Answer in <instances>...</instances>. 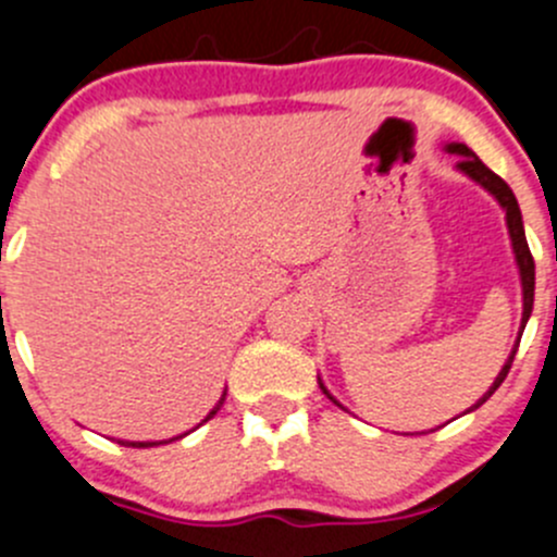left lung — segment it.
I'll return each instance as SVG.
<instances>
[{
    "label": "left lung",
    "mask_w": 557,
    "mask_h": 557,
    "mask_svg": "<svg viewBox=\"0 0 557 557\" xmlns=\"http://www.w3.org/2000/svg\"><path fill=\"white\" fill-rule=\"evenodd\" d=\"M447 151L449 153H460L458 168L463 170L468 178H473V181H476V184H482L484 189H487L490 195H493L495 200L500 202V208H504V211H506V224H509V235H511V249H515L517 268H520V278H522V324H520V335H522L528 317H531V311H533V284H536V265H533L531 249H528L525 230H522V216H520V206H517L515 191H511L509 184H506V181L500 178V175H495L493 170H490L487 164H484L482 159H479L476 153L471 151V148L463 146V143H453V146H447ZM517 346H520V341H517L515 349H511V355H509V360H506V366L500 368V373H498V376H495L493 387H490L487 393H484L482 398H479L476 404H473L468 411L479 409V406H482L484 400H487L490 395H493L495 389H498L500 384H504L506 373H509V368H511V360H515V355H517ZM319 387L324 389V384L319 382ZM324 395H327V398L333 400L335 406H341L338 400H335L333 395L327 393V389H324Z\"/></svg>",
    "instance_id": "1"
}]
</instances>
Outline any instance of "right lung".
Segmentation results:
<instances>
[{
  "label": "right lung",
  "mask_w": 557,
  "mask_h": 557,
  "mask_svg": "<svg viewBox=\"0 0 557 557\" xmlns=\"http://www.w3.org/2000/svg\"><path fill=\"white\" fill-rule=\"evenodd\" d=\"M224 395H227V393H224ZM224 395H222V400H219V404L213 406V411H211V414H208L206 420H202V422H208V420H211L213 414H216L219 409H222V404H224ZM170 442H175V438H170ZM119 444H121V447H157V442H119ZM159 444H162V442H159Z\"/></svg>",
  "instance_id": "obj_1"
}]
</instances>
